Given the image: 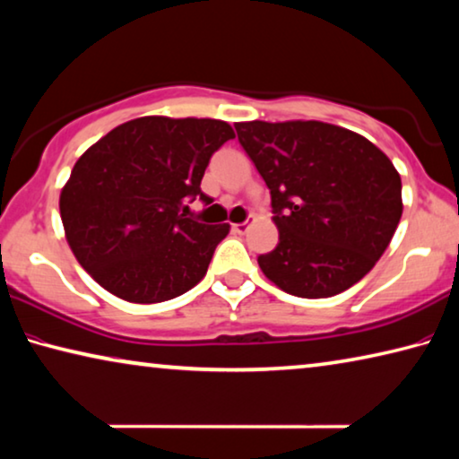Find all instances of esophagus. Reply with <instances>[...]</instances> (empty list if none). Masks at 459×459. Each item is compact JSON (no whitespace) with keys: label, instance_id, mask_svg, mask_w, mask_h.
Listing matches in <instances>:
<instances>
[{"label":"esophagus","instance_id":"obj_1","mask_svg":"<svg viewBox=\"0 0 459 459\" xmlns=\"http://www.w3.org/2000/svg\"><path fill=\"white\" fill-rule=\"evenodd\" d=\"M232 230L235 232H238V235H245L247 230H249V221H245V222H237V224H232Z\"/></svg>","mask_w":459,"mask_h":459}]
</instances>
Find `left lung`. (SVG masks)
<instances>
[{
    "instance_id": "left-lung-1",
    "label": "left lung",
    "mask_w": 459,
    "mask_h": 459,
    "mask_svg": "<svg viewBox=\"0 0 459 459\" xmlns=\"http://www.w3.org/2000/svg\"><path fill=\"white\" fill-rule=\"evenodd\" d=\"M238 143L272 194L280 243L257 257L283 292L329 298L358 283L390 245L403 184L390 159L318 120L238 122Z\"/></svg>"
}]
</instances>
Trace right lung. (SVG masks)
Segmentation results:
<instances>
[{
	"instance_id": "obj_1",
	"label": "right lung",
	"mask_w": 459,
	"mask_h": 459,
	"mask_svg": "<svg viewBox=\"0 0 459 459\" xmlns=\"http://www.w3.org/2000/svg\"><path fill=\"white\" fill-rule=\"evenodd\" d=\"M235 138L227 122L144 116L77 159L59 200L73 255L108 292L155 304L192 290L229 224L186 216L210 157Z\"/></svg>"
}]
</instances>
